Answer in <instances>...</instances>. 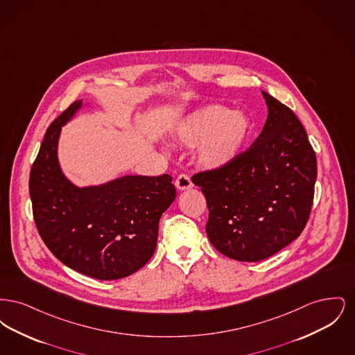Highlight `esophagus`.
Returning a JSON list of instances; mask_svg holds the SVG:
<instances>
[{
	"label": "esophagus",
	"instance_id": "esophagus-1",
	"mask_svg": "<svg viewBox=\"0 0 355 355\" xmlns=\"http://www.w3.org/2000/svg\"><path fill=\"white\" fill-rule=\"evenodd\" d=\"M175 186L180 189V190H187V189H191L193 187V182L190 180V177L187 174H180L175 180Z\"/></svg>",
	"mask_w": 355,
	"mask_h": 355
}]
</instances>
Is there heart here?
Here are the masks:
<instances>
[{
  "mask_svg": "<svg viewBox=\"0 0 355 355\" xmlns=\"http://www.w3.org/2000/svg\"><path fill=\"white\" fill-rule=\"evenodd\" d=\"M252 133V123L241 112L223 106H207L186 119L178 129V138L187 146H198L200 164L216 169L230 164Z\"/></svg>",
  "mask_w": 355,
  "mask_h": 355,
  "instance_id": "1",
  "label": "heart"
}]
</instances>
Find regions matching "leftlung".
Segmentation results:
<instances>
[{
    "label": "left lung",
    "mask_w": 355,
    "mask_h": 355,
    "mask_svg": "<svg viewBox=\"0 0 355 355\" xmlns=\"http://www.w3.org/2000/svg\"><path fill=\"white\" fill-rule=\"evenodd\" d=\"M269 116L230 164L193 174L209 207L206 233L220 253L258 262L298 238L309 220L317 157L294 112L262 92Z\"/></svg>",
    "instance_id": "obj_1"
}]
</instances>
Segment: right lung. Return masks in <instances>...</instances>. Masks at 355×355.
<instances>
[{"label":"right lung","mask_w":355,"mask_h":355,"mask_svg":"<svg viewBox=\"0 0 355 355\" xmlns=\"http://www.w3.org/2000/svg\"><path fill=\"white\" fill-rule=\"evenodd\" d=\"M81 106L73 102L48 128L29 177L37 230L55 258L84 275L113 281L146 265L158 238L162 213L177 191L171 177L128 175L110 184L78 189L57 161L61 125Z\"/></svg>","instance_id":"1"}]
</instances>
